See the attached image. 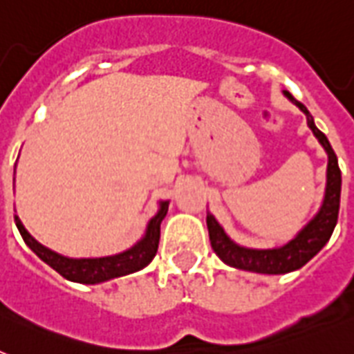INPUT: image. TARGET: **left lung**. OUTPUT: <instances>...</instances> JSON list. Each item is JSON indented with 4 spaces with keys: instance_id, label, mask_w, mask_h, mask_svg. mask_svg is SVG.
Returning a JSON list of instances; mask_svg holds the SVG:
<instances>
[{
    "instance_id": "1",
    "label": "left lung",
    "mask_w": 354,
    "mask_h": 354,
    "mask_svg": "<svg viewBox=\"0 0 354 354\" xmlns=\"http://www.w3.org/2000/svg\"><path fill=\"white\" fill-rule=\"evenodd\" d=\"M285 95L307 115V124L313 130L322 147L327 152L329 163H327V185H325V196L322 207L314 215V218L297 233L290 242H286L281 248H270V250H255V248L239 246L226 235L224 227L216 222L211 213H207V230H209V241L213 252L226 264L233 268L246 270V272H257V274H288L310 261L322 248L329 242L330 235L335 232L338 211H340V193H342V172L338 167V160L329 139L325 133L316 128L313 115L308 113L305 104L296 101L294 97L285 91Z\"/></svg>"
}]
</instances>
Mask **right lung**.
Wrapping results in <instances>:
<instances>
[{"mask_svg":"<svg viewBox=\"0 0 354 354\" xmlns=\"http://www.w3.org/2000/svg\"><path fill=\"white\" fill-rule=\"evenodd\" d=\"M167 211H169V202L167 200L160 202V209L147 224V232H145L143 239L136 242L130 250L118 253V255L95 259L64 257V255L53 252L36 241L35 236L25 230L18 215H14V221H16V226L19 230V235L24 236L25 244L44 263L49 264L53 270H57L62 277H66L68 281H75V283H82V285H97V283H104V281H110L113 277H122V275L139 272L154 259L156 252H158V244H160L161 221L165 218Z\"/></svg>","mask_w":354,"mask_h":354,"instance_id":"obj_1","label":"right lung"}]
</instances>
